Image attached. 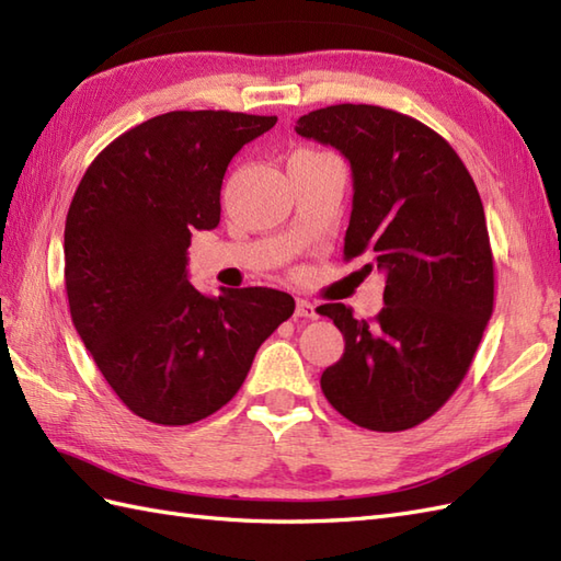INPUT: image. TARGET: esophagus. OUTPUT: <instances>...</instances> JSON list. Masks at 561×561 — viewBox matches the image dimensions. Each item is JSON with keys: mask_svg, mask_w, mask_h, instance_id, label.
<instances>
[{"mask_svg": "<svg viewBox=\"0 0 561 561\" xmlns=\"http://www.w3.org/2000/svg\"><path fill=\"white\" fill-rule=\"evenodd\" d=\"M296 316L306 318V320H313V318H318V308L311 301L299 299V301H296Z\"/></svg>", "mask_w": 561, "mask_h": 561, "instance_id": "34e87169", "label": "esophagus"}]
</instances>
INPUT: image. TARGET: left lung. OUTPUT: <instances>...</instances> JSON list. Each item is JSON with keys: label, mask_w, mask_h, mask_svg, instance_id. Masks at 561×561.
I'll list each match as a JSON object with an SVG mask.
<instances>
[{"label": "left lung", "mask_w": 561, "mask_h": 561, "mask_svg": "<svg viewBox=\"0 0 561 561\" xmlns=\"http://www.w3.org/2000/svg\"><path fill=\"white\" fill-rule=\"evenodd\" d=\"M296 133L350 161L344 257L366 253L386 274V306L371 323L344 304L318 308L344 335V354L320 388L350 422L404 432L456 392L492 318L480 193L444 137L380 105H328L299 117Z\"/></svg>", "instance_id": "8db88e82"}]
</instances>
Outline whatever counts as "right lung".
<instances>
[{
  "mask_svg": "<svg viewBox=\"0 0 561 561\" xmlns=\"http://www.w3.org/2000/svg\"><path fill=\"white\" fill-rule=\"evenodd\" d=\"M274 115L173 111L105 147L83 173L65 224V284L75 328L127 410L183 426L229 402L255 352L294 313L289 294L197 291L193 231L217 229L221 183Z\"/></svg>",
  "mask_w": 561,
  "mask_h": 561,
  "instance_id": "right-lung-1",
  "label": "right lung"
}]
</instances>
